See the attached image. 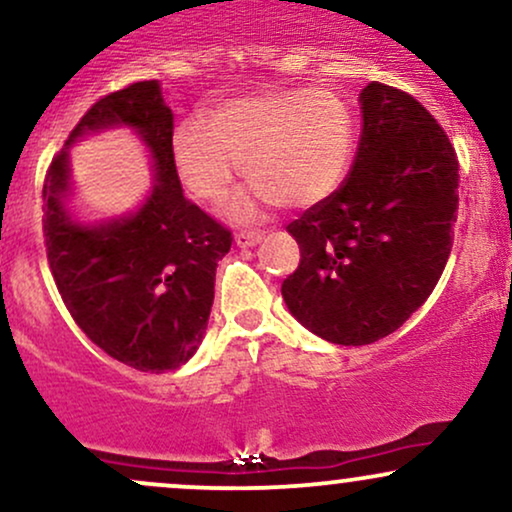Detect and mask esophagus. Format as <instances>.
<instances>
[{"instance_id": "1", "label": "esophagus", "mask_w": 512, "mask_h": 512, "mask_svg": "<svg viewBox=\"0 0 512 512\" xmlns=\"http://www.w3.org/2000/svg\"><path fill=\"white\" fill-rule=\"evenodd\" d=\"M264 233H238L236 236V245L238 248H252V245L262 243Z\"/></svg>"}]
</instances>
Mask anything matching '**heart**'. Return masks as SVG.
<instances>
[{
    "mask_svg": "<svg viewBox=\"0 0 512 512\" xmlns=\"http://www.w3.org/2000/svg\"><path fill=\"white\" fill-rule=\"evenodd\" d=\"M174 162L188 190L219 202L240 164L255 188L229 205L250 221L279 202L307 209L341 186L353 152V114L331 90H267L219 104L207 123L188 119L174 131Z\"/></svg>",
    "mask_w": 512,
    "mask_h": 512,
    "instance_id": "heart-1",
    "label": "heart"
}]
</instances>
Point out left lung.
<instances>
[{"label":"left lung","mask_w":512,"mask_h":512,"mask_svg":"<svg viewBox=\"0 0 512 512\" xmlns=\"http://www.w3.org/2000/svg\"><path fill=\"white\" fill-rule=\"evenodd\" d=\"M350 174L286 231L300 264L283 281L288 312L338 346L393 334L439 283L458 212V157L408 92L369 83Z\"/></svg>","instance_id":"1"}]
</instances>
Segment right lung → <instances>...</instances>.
Segmentation results:
<instances>
[{
	"mask_svg": "<svg viewBox=\"0 0 512 512\" xmlns=\"http://www.w3.org/2000/svg\"><path fill=\"white\" fill-rule=\"evenodd\" d=\"M114 127L144 143L156 181L131 213L83 222L72 209L68 150ZM171 143L174 112L159 80L133 83L92 104L42 188L47 260L61 300L97 348L150 374L186 365L200 348L217 262L231 250V233L183 197Z\"/></svg>",
	"mask_w": 512,
	"mask_h": 512,
	"instance_id": "right-lung-1",
	"label": "right lung"
}]
</instances>
